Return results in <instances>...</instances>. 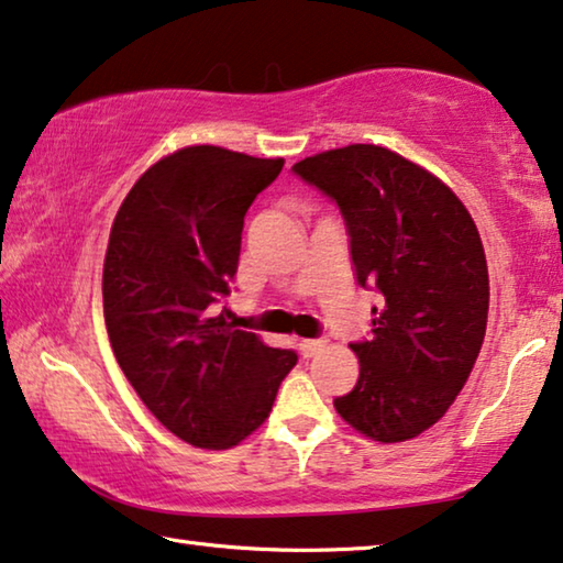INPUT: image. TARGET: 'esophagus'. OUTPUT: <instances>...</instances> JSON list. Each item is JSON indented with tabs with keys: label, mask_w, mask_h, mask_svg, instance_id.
I'll list each match as a JSON object with an SVG mask.
<instances>
[{
	"label": "esophagus",
	"mask_w": 563,
	"mask_h": 563,
	"mask_svg": "<svg viewBox=\"0 0 563 563\" xmlns=\"http://www.w3.org/2000/svg\"><path fill=\"white\" fill-rule=\"evenodd\" d=\"M298 349H300V354H303L306 358H310V356L321 354V351L325 349V341L323 339H303V341L298 343Z\"/></svg>",
	"instance_id": "1"
}]
</instances>
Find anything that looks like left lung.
Here are the masks:
<instances>
[{
  "label": "left lung",
  "mask_w": 563,
  "mask_h": 563,
  "mask_svg": "<svg viewBox=\"0 0 563 563\" xmlns=\"http://www.w3.org/2000/svg\"><path fill=\"white\" fill-rule=\"evenodd\" d=\"M339 205L362 288L379 290L372 339L351 343L358 382L333 399L366 438L405 442L465 387L488 323V263L473 217L448 184L374 144L292 166Z\"/></svg>",
  "instance_id": "1"
}]
</instances>
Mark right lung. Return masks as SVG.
Listing matches in <instances>:
<instances>
[{
    "instance_id": "1",
    "label": "right lung",
    "mask_w": 563,
    "mask_h": 563,
    "mask_svg": "<svg viewBox=\"0 0 563 563\" xmlns=\"http://www.w3.org/2000/svg\"><path fill=\"white\" fill-rule=\"evenodd\" d=\"M283 158L220 146L164 156L115 214L103 263V316L115 362L176 438L228 450L271 415L298 362L240 331L228 308L242 224Z\"/></svg>"
}]
</instances>
